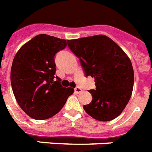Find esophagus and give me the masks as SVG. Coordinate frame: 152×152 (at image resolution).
Listing matches in <instances>:
<instances>
[{
    "instance_id": "34e87169",
    "label": "esophagus",
    "mask_w": 152,
    "mask_h": 152,
    "mask_svg": "<svg viewBox=\"0 0 152 152\" xmlns=\"http://www.w3.org/2000/svg\"><path fill=\"white\" fill-rule=\"evenodd\" d=\"M74 91H75V93H80L82 92V89L79 87H76L74 88Z\"/></svg>"
}]
</instances>
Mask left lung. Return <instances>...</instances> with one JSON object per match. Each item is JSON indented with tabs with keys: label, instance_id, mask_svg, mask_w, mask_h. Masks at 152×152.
<instances>
[{
	"label": "left lung",
	"instance_id": "1",
	"mask_svg": "<svg viewBox=\"0 0 152 152\" xmlns=\"http://www.w3.org/2000/svg\"><path fill=\"white\" fill-rule=\"evenodd\" d=\"M67 46L78 57L85 76L95 79L96 89L84 105L85 112L102 122L116 118L129 102L134 86L130 59L115 42L105 35L67 40Z\"/></svg>",
	"mask_w": 152,
	"mask_h": 152
}]
</instances>
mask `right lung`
Returning <instances> with one entry per match:
<instances>
[{"mask_svg": "<svg viewBox=\"0 0 152 152\" xmlns=\"http://www.w3.org/2000/svg\"><path fill=\"white\" fill-rule=\"evenodd\" d=\"M65 39L39 34L17 52L10 80L19 106L36 120L50 118L59 113L74 92L64 88L56 74L55 56L67 46ZM56 80H55V78Z\"/></svg>", "mask_w": 152, "mask_h": 152, "instance_id": "obj_1", "label": "right lung"}]
</instances>
